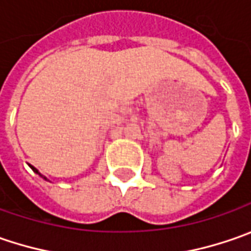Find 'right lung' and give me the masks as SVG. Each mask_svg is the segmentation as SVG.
I'll use <instances>...</instances> for the list:
<instances>
[{
    "mask_svg": "<svg viewBox=\"0 0 251 251\" xmlns=\"http://www.w3.org/2000/svg\"><path fill=\"white\" fill-rule=\"evenodd\" d=\"M29 166H30V169H32V170H33L34 173H37V175H39V176H40V177H43L44 180H47V177H44L43 175H42V173H40V172H39V170H37V169L34 168V166H32V165H29Z\"/></svg>",
    "mask_w": 251,
    "mask_h": 251,
    "instance_id": "1",
    "label": "right lung"
}]
</instances>
